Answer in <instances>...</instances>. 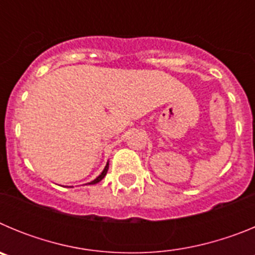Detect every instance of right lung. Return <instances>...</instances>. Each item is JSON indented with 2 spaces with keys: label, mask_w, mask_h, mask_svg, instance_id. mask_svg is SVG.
Returning a JSON list of instances; mask_svg holds the SVG:
<instances>
[{
  "label": "right lung",
  "mask_w": 255,
  "mask_h": 255,
  "mask_svg": "<svg viewBox=\"0 0 255 255\" xmlns=\"http://www.w3.org/2000/svg\"><path fill=\"white\" fill-rule=\"evenodd\" d=\"M107 170H108V163H107V166H106V167H105V170H103V171H102V173H101L100 176L97 177V179H96V180H93V181H92V182H89V184H97V182H100V181H101V180H102V179H103V177H105V176H106V173H107Z\"/></svg>",
  "instance_id": "add662e5"
}]
</instances>
